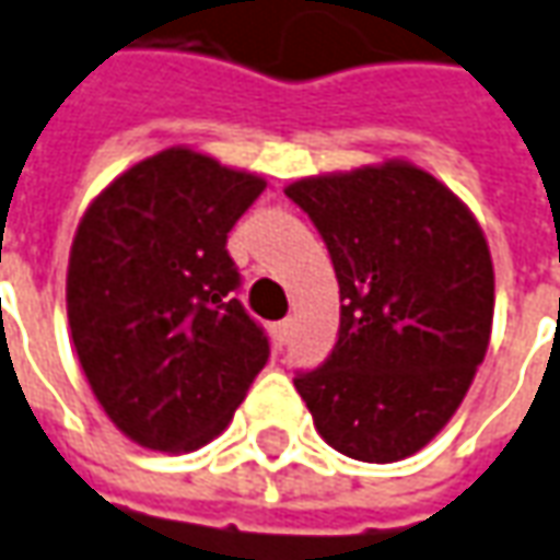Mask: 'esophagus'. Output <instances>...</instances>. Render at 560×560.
I'll use <instances>...</instances> for the list:
<instances>
[{"mask_svg":"<svg viewBox=\"0 0 560 560\" xmlns=\"http://www.w3.org/2000/svg\"><path fill=\"white\" fill-rule=\"evenodd\" d=\"M272 334H276V346H288L291 343V334H294V322H291V318H284V322H279V325H276V330H272Z\"/></svg>","mask_w":560,"mask_h":560,"instance_id":"1","label":"esophagus"}]
</instances>
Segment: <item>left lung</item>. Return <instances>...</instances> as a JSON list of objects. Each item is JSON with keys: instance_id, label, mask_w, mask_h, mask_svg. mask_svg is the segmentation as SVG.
Masks as SVG:
<instances>
[{"instance_id": "left-lung-1", "label": "left lung", "mask_w": 560, "mask_h": 560, "mask_svg": "<svg viewBox=\"0 0 560 560\" xmlns=\"http://www.w3.org/2000/svg\"><path fill=\"white\" fill-rule=\"evenodd\" d=\"M340 281V337L296 374L318 435L361 463L423 451L463 405L493 325L485 232L439 177L389 159L284 186Z\"/></svg>"}]
</instances>
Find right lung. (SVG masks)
Returning a JSON list of instances; mask_svg holds the SVG:
<instances>
[{
	"mask_svg": "<svg viewBox=\"0 0 560 560\" xmlns=\"http://www.w3.org/2000/svg\"><path fill=\"white\" fill-rule=\"evenodd\" d=\"M266 189L189 147L106 186L79 220L67 266L72 346L121 435L162 454L214 441L269 359L232 296L226 232Z\"/></svg>",
	"mask_w": 560,
	"mask_h": 560,
	"instance_id": "add662e5",
	"label": "right lung"
}]
</instances>
